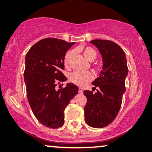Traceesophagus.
<instances>
[{
  "label": "esophagus",
  "instance_id": "1",
  "mask_svg": "<svg viewBox=\"0 0 152 152\" xmlns=\"http://www.w3.org/2000/svg\"><path fill=\"white\" fill-rule=\"evenodd\" d=\"M79 93L82 94V93H83V90H82V88H79Z\"/></svg>",
  "mask_w": 152,
  "mask_h": 152
}]
</instances>
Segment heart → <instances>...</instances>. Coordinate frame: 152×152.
I'll return each instance as SVG.
<instances>
[{
    "mask_svg": "<svg viewBox=\"0 0 152 152\" xmlns=\"http://www.w3.org/2000/svg\"><path fill=\"white\" fill-rule=\"evenodd\" d=\"M80 50L82 52L85 58L89 61H93L97 57V52L91 47H80ZM74 51L69 50L66 52L64 57V63L65 65H68L70 61L72 55H73ZM96 67L98 70H101L102 68V65L101 64H96ZM70 80L72 83L76 84V85L80 86H85L88 82L93 80V75L90 72H78L75 71L72 72L70 75Z\"/></svg>",
    "mask_w": 152,
    "mask_h": 152,
    "instance_id": "1",
    "label": "heart"
}]
</instances>
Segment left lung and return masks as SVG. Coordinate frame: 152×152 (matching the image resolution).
<instances>
[{
	"mask_svg": "<svg viewBox=\"0 0 152 152\" xmlns=\"http://www.w3.org/2000/svg\"><path fill=\"white\" fill-rule=\"evenodd\" d=\"M90 42L101 54L103 66L100 76L92 82L94 89L97 88L96 93L84 91L87 98L84 117L88 126L98 129L111 124L119 113L129 69L125 52L117 43L106 40Z\"/></svg>",
	"mask_w": 152,
	"mask_h": 152,
	"instance_id": "obj_1",
	"label": "left lung"
}]
</instances>
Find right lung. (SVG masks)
Returning <instances> with one entry per match:
<instances>
[{"instance_id": "1", "label": "right lung", "mask_w": 152, "mask_h": 152, "mask_svg": "<svg viewBox=\"0 0 152 152\" xmlns=\"http://www.w3.org/2000/svg\"><path fill=\"white\" fill-rule=\"evenodd\" d=\"M75 42L60 39H42L33 45L26 54L23 73L27 98L36 119L50 129L61 127L64 110L78 93V87L68 83L57 91V81L67 78L61 72L64 57Z\"/></svg>"}]
</instances>
